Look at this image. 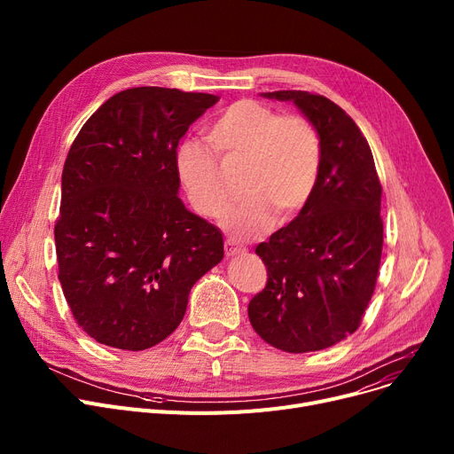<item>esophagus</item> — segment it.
I'll list each match as a JSON object with an SVG mask.
<instances>
[{
  "label": "esophagus",
  "mask_w": 454,
  "mask_h": 454,
  "mask_svg": "<svg viewBox=\"0 0 454 454\" xmlns=\"http://www.w3.org/2000/svg\"><path fill=\"white\" fill-rule=\"evenodd\" d=\"M245 252H247V248L237 247L233 241H226V243H224V254H226V257H235V255H241V254H245Z\"/></svg>",
  "instance_id": "1"
}]
</instances>
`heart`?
<instances>
[{
  "mask_svg": "<svg viewBox=\"0 0 454 454\" xmlns=\"http://www.w3.org/2000/svg\"><path fill=\"white\" fill-rule=\"evenodd\" d=\"M207 147L185 139L175 151V171L189 204L202 217H219L228 202L221 161L245 160L243 202L231 206L223 226L237 237L263 231L270 221H293L313 197L322 167L315 125L298 114L279 115L255 99L226 106L206 129Z\"/></svg>",
  "mask_w": 454,
  "mask_h": 454,
  "instance_id": "heart-1",
  "label": "heart"
}]
</instances>
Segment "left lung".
<instances>
[{"label": "left lung", "mask_w": 454, "mask_h": 454, "mask_svg": "<svg viewBox=\"0 0 454 454\" xmlns=\"http://www.w3.org/2000/svg\"><path fill=\"white\" fill-rule=\"evenodd\" d=\"M291 101L315 125L322 167L298 217L259 243L267 285L248 303L257 335L289 351H318L361 325L383 252L380 187L366 137L324 95L301 90L263 93Z\"/></svg>", "instance_id": "8db88e82"}]
</instances>
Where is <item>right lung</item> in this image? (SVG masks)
<instances>
[{"label": "right lung", "instance_id": "1", "mask_svg": "<svg viewBox=\"0 0 454 454\" xmlns=\"http://www.w3.org/2000/svg\"><path fill=\"white\" fill-rule=\"evenodd\" d=\"M217 95L141 86L115 93L71 145L55 224L59 279L99 344L141 351L185 315L224 257L223 233L178 199L175 151Z\"/></svg>", "mask_w": 454, "mask_h": 454}]
</instances>
